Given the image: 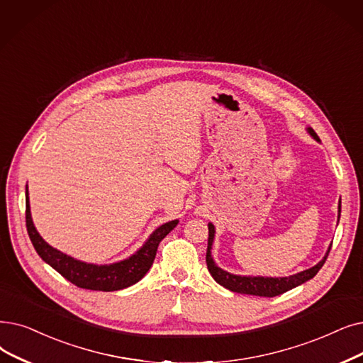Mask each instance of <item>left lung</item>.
<instances>
[{"label": "left lung", "instance_id": "left-lung-1", "mask_svg": "<svg viewBox=\"0 0 363 363\" xmlns=\"http://www.w3.org/2000/svg\"><path fill=\"white\" fill-rule=\"evenodd\" d=\"M308 135L320 140L319 136L316 135L311 128H307ZM341 215V200L338 204V219ZM209 227V239H208V252H206V264H208V270L212 274V277L215 279L216 283H219L220 286H224L225 289L231 291V292H238V294H246V295H257V296H277L283 292H286L289 289H294L299 285H303L307 280L313 279L314 276L318 274V272L322 269V265L325 264L328 254L330 250V246L328 247L325 257L322 258V261H319L316 265L311 267L308 270L299 272L296 274L288 276V277H262V276H240V274H233L228 273L225 270L218 267L212 258V245L215 240V225L212 223L208 224Z\"/></svg>", "mask_w": 363, "mask_h": 363}]
</instances>
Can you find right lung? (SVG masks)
I'll return each mask as SVG.
<instances>
[{
	"label": "right lung",
	"mask_w": 363,
	"mask_h": 363,
	"mask_svg": "<svg viewBox=\"0 0 363 363\" xmlns=\"http://www.w3.org/2000/svg\"><path fill=\"white\" fill-rule=\"evenodd\" d=\"M26 230L29 234V239L33 242L37 254L41 257L44 262L64 276L67 280L74 283L75 286L90 289V291H120L124 288H129L135 283L143 279L151 265L154 262L157 247L166 235L178 225L179 220H169V223L155 228L148 240L140 246L133 255L125 258L118 262L113 264H90L80 259H75L64 252L55 249L47 243L40 233L37 231L33 216H30V206H29V193L26 185Z\"/></svg>",
	"instance_id": "obj_1"
}]
</instances>
